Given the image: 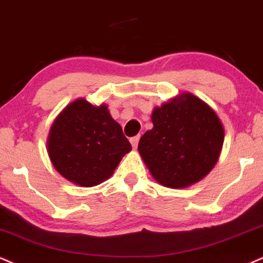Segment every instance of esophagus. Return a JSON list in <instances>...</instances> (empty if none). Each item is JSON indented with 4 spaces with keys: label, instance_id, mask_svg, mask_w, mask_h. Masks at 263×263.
Here are the masks:
<instances>
[{
    "label": "esophagus",
    "instance_id": "34e87169",
    "mask_svg": "<svg viewBox=\"0 0 263 263\" xmlns=\"http://www.w3.org/2000/svg\"><path fill=\"white\" fill-rule=\"evenodd\" d=\"M139 139H140V137H139V135H137V137H133V138H130V144H132V146L134 147V148L138 146Z\"/></svg>",
    "mask_w": 263,
    "mask_h": 263
}]
</instances>
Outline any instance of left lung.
Here are the masks:
<instances>
[{"label": "left lung", "instance_id": "obj_1", "mask_svg": "<svg viewBox=\"0 0 263 263\" xmlns=\"http://www.w3.org/2000/svg\"><path fill=\"white\" fill-rule=\"evenodd\" d=\"M154 128L139 141V154L152 177L167 187L197 183L215 167L224 129L211 107L190 92L180 93L151 116Z\"/></svg>", "mask_w": 263, "mask_h": 263}]
</instances>
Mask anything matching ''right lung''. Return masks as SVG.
<instances>
[{
    "label": "right lung",
    "instance_id": "right-lung-1",
    "mask_svg": "<svg viewBox=\"0 0 263 263\" xmlns=\"http://www.w3.org/2000/svg\"><path fill=\"white\" fill-rule=\"evenodd\" d=\"M130 150V142L107 106H92L84 99L69 103L58 115L47 139L53 167L80 186H95L108 179Z\"/></svg>",
    "mask_w": 263,
    "mask_h": 263
}]
</instances>
